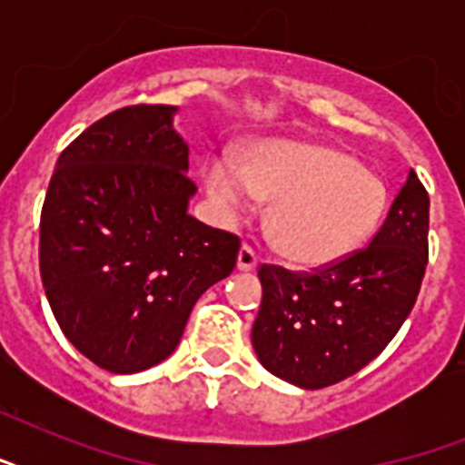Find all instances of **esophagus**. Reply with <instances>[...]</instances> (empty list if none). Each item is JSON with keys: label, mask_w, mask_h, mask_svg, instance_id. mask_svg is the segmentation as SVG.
Wrapping results in <instances>:
<instances>
[{"label": "esophagus", "mask_w": 465, "mask_h": 465, "mask_svg": "<svg viewBox=\"0 0 465 465\" xmlns=\"http://www.w3.org/2000/svg\"><path fill=\"white\" fill-rule=\"evenodd\" d=\"M236 265H239V270H243V272L258 268V253L253 251V246H248V243H243V246H241L239 261H236Z\"/></svg>", "instance_id": "1"}]
</instances>
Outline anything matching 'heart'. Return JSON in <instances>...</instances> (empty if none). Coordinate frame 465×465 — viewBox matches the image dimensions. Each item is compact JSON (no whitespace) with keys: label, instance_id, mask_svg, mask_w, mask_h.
<instances>
[{"label":"heart","instance_id":"1","mask_svg":"<svg viewBox=\"0 0 465 465\" xmlns=\"http://www.w3.org/2000/svg\"><path fill=\"white\" fill-rule=\"evenodd\" d=\"M204 188L226 217L253 210L261 197L275 200L270 239L302 265L357 251L389 207V188L376 171L340 149L304 142H262L243 166L232 156H212Z\"/></svg>","mask_w":465,"mask_h":465}]
</instances>
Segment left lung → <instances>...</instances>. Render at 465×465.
Listing matches in <instances>:
<instances>
[{
	"mask_svg": "<svg viewBox=\"0 0 465 465\" xmlns=\"http://www.w3.org/2000/svg\"><path fill=\"white\" fill-rule=\"evenodd\" d=\"M427 232L430 197L411 168L369 246L311 272L262 262V302L251 332L262 367L311 391L367 367L415 306Z\"/></svg>",
	"mask_w": 465,
	"mask_h": 465,
	"instance_id": "obj_1",
	"label": "left lung"
}]
</instances>
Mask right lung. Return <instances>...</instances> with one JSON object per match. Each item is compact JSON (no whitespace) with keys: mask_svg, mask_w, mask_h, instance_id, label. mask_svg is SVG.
I'll use <instances>...</instances> for the list:
<instances>
[{"mask_svg":"<svg viewBox=\"0 0 465 465\" xmlns=\"http://www.w3.org/2000/svg\"><path fill=\"white\" fill-rule=\"evenodd\" d=\"M175 105L137 104L57 159L40 212V277L62 332L96 367L134 374L181 342L195 302L236 268L241 239L188 214L195 183Z\"/></svg>","mask_w":465,"mask_h":465,"instance_id":"add662e5","label":"right lung"}]
</instances>
